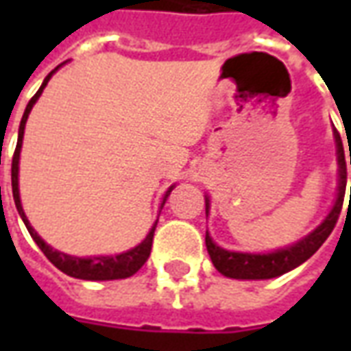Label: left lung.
I'll list each match as a JSON object with an SVG mask.
<instances>
[{"mask_svg": "<svg viewBox=\"0 0 351 351\" xmlns=\"http://www.w3.org/2000/svg\"><path fill=\"white\" fill-rule=\"evenodd\" d=\"M337 148H339V197L332 206L331 214L325 218V221L312 231L308 237H304L289 248L272 252V254H241V252H228L220 248L218 244L213 243V239L206 233L205 243L208 256L213 259L214 267L229 278L239 280H267L280 276L284 272L291 271L295 267L304 263L310 256H314L319 246L327 241V237L331 235V231L339 221L342 203H344V191H346V160H344V148H342V138L337 133ZM350 165H351V152H350ZM351 201V199H350ZM206 210H208V199H206Z\"/></svg>", "mask_w": 351, "mask_h": 351, "instance_id": "8db88e82", "label": "left lung"}]
</instances>
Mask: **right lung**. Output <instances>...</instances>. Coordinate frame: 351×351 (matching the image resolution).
<instances>
[{"label":"right lung","instance_id":"1","mask_svg":"<svg viewBox=\"0 0 351 351\" xmlns=\"http://www.w3.org/2000/svg\"><path fill=\"white\" fill-rule=\"evenodd\" d=\"M58 69V67H56ZM54 69V71H56ZM52 71V73H54ZM52 73H49V77L45 79L43 86L39 88V92L35 93L34 97L29 99L27 103L26 110H24V116H22V122H20V130H19V143H16V148H14V154H12V167H11V180H12V197H14V205H16V210L22 216V220L26 223L27 231L29 235L34 239L37 246L41 248V252L49 258V261L54 267H58L60 271L69 274L73 278H80V280H120V278H130L133 276L135 272L146 263V259L150 256V250H152V241H154V231H156V226L158 221L154 223V228L150 229V233L146 235V239L143 243L135 246L133 250L123 252V254H118V256H99V258H73V256H67V254H62V252L52 250L49 244L43 241L41 237L37 235L34 231V228L29 226L27 221L26 214L22 210V205H20V195H19V158H20V148H22V137H24V128H26V120L29 110L35 105V101L39 99V95L47 86V82L52 77ZM173 190V188H171ZM163 199L161 203V208L165 205L167 201L169 193Z\"/></svg>","mask_w":351,"mask_h":351}]
</instances>
